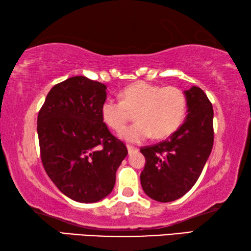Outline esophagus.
<instances>
[{"label":"esophagus","mask_w":251,"mask_h":251,"mask_svg":"<svg viewBox=\"0 0 251 251\" xmlns=\"http://www.w3.org/2000/svg\"><path fill=\"white\" fill-rule=\"evenodd\" d=\"M126 149H128V152L129 153H132L134 151H138V148H134L132 146H126Z\"/></svg>","instance_id":"1"}]
</instances>
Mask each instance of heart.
<instances>
[{
	"label": "heart",
	"instance_id": "obj_1",
	"mask_svg": "<svg viewBox=\"0 0 251 251\" xmlns=\"http://www.w3.org/2000/svg\"><path fill=\"white\" fill-rule=\"evenodd\" d=\"M186 108V96L178 88H162L147 81H138L122 90L121 100H105L101 105V117L109 128L120 131L130 112L135 111L137 121L122 130L120 137L128 142L137 143L152 134L162 139L174 133L185 119Z\"/></svg>",
	"mask_w": 251,
	"mask_h": 251
}]
</instances>
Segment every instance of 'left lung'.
<instances>
[{"mask_svg":"<svg viewBox=\"0 0 251 251\" xmlns=\"http://www.w3.org/2000/svg\"><path fill=\"white\" fill-rule=\"evenodd\" d=\"M184 94L187 116L183 125L165 141L140 149L146 157L142 188L161 203L177 200L194 186L214 144L212 102L196 86Z\"/></svg>","mask_w":251,"mask_h":251,"instance_id":"8db88e82","label":"left lung"}]
</instances>
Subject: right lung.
Wrapping results in <instances>:
<instances>
[{
  "label": "right lung",
  "mask_w": 251,
  "mask_h": 251,
  "mask_svg": "<svg viewBox=\"0 0 251 251\" xmlns=\"http://www.w3.org/2000/svg\"><path fill=\"white\" fill-rule=\"evenodd\" d=\"M105 89L85 76L70 77L51 88L38 112L44 169L63 194L79 203L108 196L128 154L101 117Z\"/></svg>",
  "instance_id": "add662e5"
}]
</instances>
